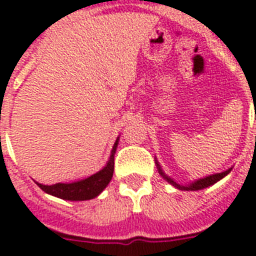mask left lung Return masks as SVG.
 <instances>
[{
	"instance_id": "left-lung-1",
	"label": "left lung",
	"mask_w": 256,
	"mask_h": 256,
	"mask_svg": "<svg viewBox=\"0 0 256 256\" xmlns=\"http://www.w3.org/2000/svg\"><path fill=\"white\" fill-rule=\"evenodd\" d=\"M160 166V164H158ZM231 171V168H228V170L223 171V172H218V174H212L210 175V176H206V178H202L199 179V180H195L194 183H191V184H188V186H180V184H178V183H175L174 180L171 178H168V176H166V175L162 172V170H160V174L164 176V179H168V182H170L172 186H175L176 188H179V190H188V191H196V190H202V188H206V187L211 186V184H214V183H216L218 180H220L222 178H224L228 172Z\"/></svg>"
}]
</instances>
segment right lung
<instances>
[{"label":"right lung","instance_id":"1","mask_svg":"<svg viewBox=\"0 0 256 256\" xmlns=\"http://www.w3.org/2000/svg\"><path fill=\"white\" fill-rule=\"evenodd\" d=\"M116 146H118V140L112 146V156H110L108 164L96 174L92 175L88 178L73 183H56L52 186H46L42 183H37V184L48 194L65 199V200H88V199L96 198L112 180V172H114V154H116Z\"/></svg>","mask_w":256,"mask_h":256}]
</instances>
